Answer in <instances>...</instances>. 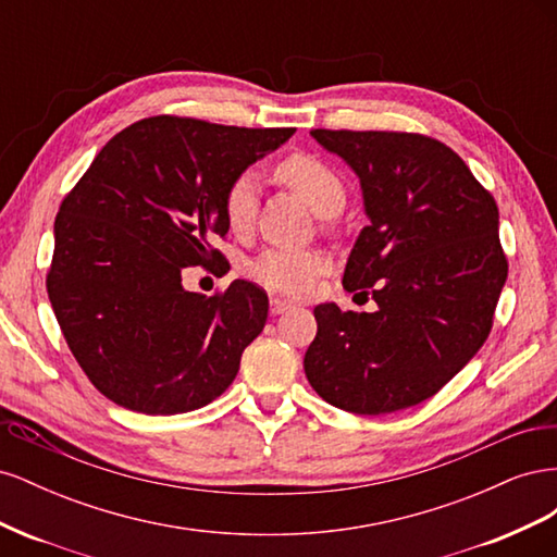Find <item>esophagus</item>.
I'll return each instance as SVG.
<instances>
[{"mask_svg": "<svg viewBox=\"0 0 557 557\" xmlns=\"http://www.w3.org/2000/svg\"><path fill=\"white\" fill-rule=\"evenodd\" d=\"M290 309H295L293 301H285V299H278V297H272V299H269V311H272V315L288 313Z\"/></svg>", "mask_w": 557, "mask_h": 557, "instance_id": "esophagus-1", "label": "esophagus"}]
</instances>
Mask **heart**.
Wrapping results in <instances>:
<instances>
[{"mask_svg": "<svg viewBox=\"0 0 557 557\" xmlns=\"http://www.w3.org/2000/svg\"><path fill=\"white\" fill-rule=\"evenodd\" d=\"M278 178L320 213L334 201H344V183L334 170L313 156H293L278 164ZM258 211V174L246 170L234 176L223 195V215L232 232H246ZM327 260L318 250L269 248L248 264L250 278L267 290L299 297L311 290L318 274H323Z\"/></svg>", "mask_w": 557, "mask_h": 557, "instance_id": "b5f03b06", "label": "heart"}]
</instances>
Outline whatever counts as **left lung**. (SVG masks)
<instances>
[{
    "instance_id": "left-lung-1",
    "label": "left lung",
    "mask_w": 557,
    "mask_h": 557,
    "mask_svg": "<svg viewBox=\"0 0 557 557\" xmlns=\"http://www.w3.org/2000/svg\"><path fill=\"white\" fill-rule=\"evenodd\" d=\"M360 178L364 213L344 288L374 313L313 309L305 356L313 391L336 409L381 416L416 407L476 356L509 264L493 195L446 144L409 132L311 129Z\"/></svg>"
}]
</instances>
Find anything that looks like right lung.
<instances>
[{"instance_id": "add662e5", "label": "right lung", "mask_w": 557, "mask_h": 557, "mask_svg": "<svg viewBox=\"0 0 557 557\" xmlns=\"http://www.w3.org/2000/svg\"><path fill=\"white\" fill-rule=\"evenodd\" d=\"M293 127H227L153 115L117 132L64 197L46 288L66 346L99 393L129 411L207 407L267 323L250 281L223 295L183 288L185 267H218L230 181Z\"/></svg>"}]
</instances>
